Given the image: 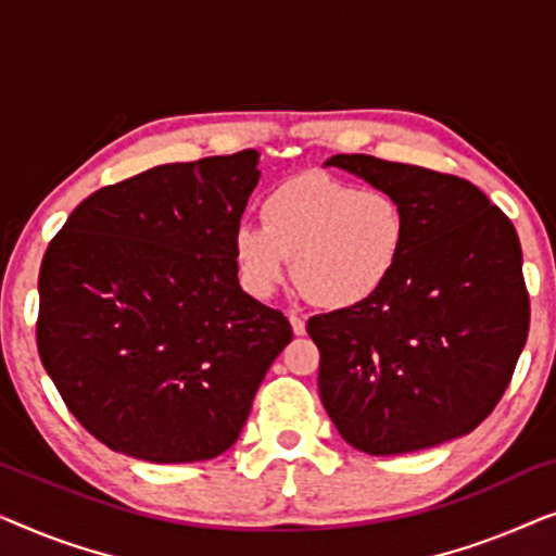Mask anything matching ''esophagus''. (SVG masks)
Instances as JSON below:
<instances>
[{
	"instance_id": "obj_1",
	"label": "esophagus",
	"mask_w": 556,
	"mask_h": 556,
	"mask_svg": "<svg viewBox=\"0 0 556 556\" xmlns=\"http://www.w3.org/2000/svg\"><path fill=\"white\" fill-rule=\"evenodd\" d=\"M288 321H291V329H293L295 337H303V333H306V321H303L299 314L288 316Z\"/></svg>"
}]
</instances>
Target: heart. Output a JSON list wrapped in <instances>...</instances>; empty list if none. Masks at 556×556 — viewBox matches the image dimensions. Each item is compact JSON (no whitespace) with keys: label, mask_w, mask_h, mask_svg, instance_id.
Segmentation results:
<instances>
[{"label":"heart","mask_w":556,"mask_h":556,"mask_svg":"<svg viewBox=\"0 0 556 556\" xmlns=\"http://www.w3.org/2000/svg\"><path fill=\"white\" fill-rule=\"evenodd\" d=\"M261 219L263 227H235L230 240L240 283L261 301L283 286L293 261L295 283L314 306L356 308L390 283L407 242L405 210L390 192L321 172L273 187Z\"/></svg>","instance_id":"1"}]
</instances>
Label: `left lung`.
I'll use <instances>...</instances> for the list:
<instances>
[{"label": "left lung", "mask_w": 556, "mask_h": 556, "mask_svg": "<svg viewBox=\"0 0 556 556\" xmlns=\"http://www.w3.org/2000/svg\"><path fill=\"white\" fill-rule=\"evenodd\" d=\"M324 166L390 192L407 217L390 283L362 306L308 318L326 413L369 455L468 435L498 405L527 344L529 293L511 219L451 174L367 154Z\"/></svg>", "instance_id": "obj_1"}]
</instances>
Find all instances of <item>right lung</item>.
<instances>
[{
  "label": "right lung",
  "mask_w": 556,
  "mask_h": 556,
  "mask_svg": "<svg viewBox=\"0 0 556 556\" xmlns=\"http://www.w3.org/2000/svg\"><path fill=\"white\" fill-rule=\"evenodd\" d=\"M257 159L154 166L98 189L52 238L37 349L67 409L111 451L223 455L293 339L280 311L242 291L230 250Z\"/></svg>",
  "instance_id": "obj_1"
}]
</instances>
